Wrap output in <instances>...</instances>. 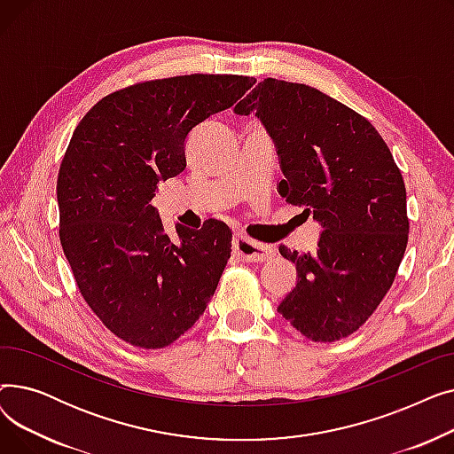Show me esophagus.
<instances>
[{"instance_id": "obj_1", "label": "esophagus", "mask_w": 454, "mask_h": 454, "mask_svg": "<svg viewBox=\"0 0 454 454\" xmlns=\"http://www.w3.org/2000/svg\"><path fill=\"white\" fill-rule=\"evenodd\" d=\"M233 252L239 255L243 261H250V263H259L272 255V248L267 245H261L257 241L248 239V237L237 235L233 239Z\"/></svg>"}]
</instances>
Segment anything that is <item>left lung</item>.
Instances as JSON below:
<instances>
[{"label":"left lung","instance_id":"left-lung-1","mask_svg":"<svg viewBox=\"0 0 454 454\" xmlns=\"http://www.w3.org/2000/svg\"><path fill=\"white\" fill-rule=\"evenodd\" d=\"M235 112L263 121L281 160V197L324 226L315 254L279 247L298 283L278 313L313 342L346 339L383 301L407 250L399 167L366 117L317 88L269 77Z\"/></svg>","mask_w":454,"mask_h":454}]
</instances>
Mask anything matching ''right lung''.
I'll use <instances>...</instances> for the list:
<instances>
[{
  "instance_id": "1",
  "label": "right lung",
  "mask_w": 454,
  "mask_h": 454,
  "mask_svg": "<svg viewBox=\"0 0 454 454\" xmlns=\"http://www.w3.org/2000/svg\"><path fill=\"white\" fill-rule=\"evenodd\" d=\"M254 82L209 74L141 81L93 105L69 141L57 180L60 245L93 315L127 344H173L217 289L228 224H178L169 237L151 202L160 180L185 169L191 129Z\"/></svg>"
}]
</instances>
